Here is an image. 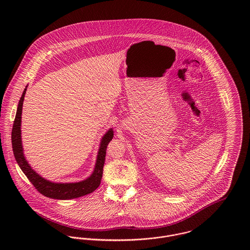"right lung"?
Listing matches in <instances>:
<instances>
[{
  "label": "right lung",
  "mask_w": 250,
  "mask_h": 250,
  "mask_svg": "<svg viewBox=\"0 0 250 250\" xmlns=\"http://www.w3.org/2000/svg\"><path fill=\"white\" fill-rule=\"evenodd\" d=\"M27 87L23 91V94L20 98L15 119L13 122L12 132H11V143H12V150L15 157V160L17 164L19 165L22 171L25 173L27 178L30 180V182L33 184V186L36 189L43 194L44 196H47L49 198L54 199H61V200H66V199H73L78 198L83 195H86L88 193H91L94 191L101 183V179L103 175V167L105 164V157H106V150L108 143L112 140L113 137V131L110 129L107 134L103 137L100 149L97 156V161L95 165V168L93 173L89 178L79 182V183H69V184H57L52 183L48 180H45L39 176L34 169L30 167L28 162L26 161L24 154H23V147L21 142V114H22V107H23V101L26 94Z\"/></svg>",
  "instance_id": "right-lung-1"
}]
</instances>
